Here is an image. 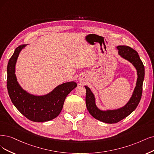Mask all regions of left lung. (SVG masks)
<instances>
[{
	"mask_svg": "<svg viewBox=\"0 0 154 154\" xmlns=\"http://www.w3.org/2000/svg\"><path fill=\"white\" fill-rule=\"evenodd\" d=\"M116 48L118 49V54L133 65L137 74L135 88L127 103L118 109L101 110L96 105L95 94L88 86H84L86 89V103L89 113L97 120L108 124L121 121L136 109L141 100L145 77V67L138 53L127 45H118Z\"/></svg>",
	"mask_w": 154,
	"mask_h": 154,
	"instance_id": "1",
	"label": "left lung"
}]
</instances>
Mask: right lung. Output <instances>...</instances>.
Segmentation results:
<instances>
[{
    "label": "right lung",
    "instance_id": "1",
    "mask_svg": "<svg viewBox=\"0 0 154 154\" xmlns=\"http://www.w3.org/2000/svg\"><path fill=\"white\" fill-rule=\"evenodd\" d=\"M27 45L23 44L17 48L8 62V93L15 107L29 120L40 122L49 121L60 114L66 97L77 87V84L74 81L63 83L44 95H35L27 92L20 86L15 73L19 54Z\"/></svg>",
    "mask_w": 154,
    "mask_h": 154
}]
</instances>
